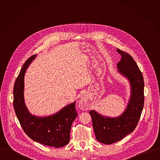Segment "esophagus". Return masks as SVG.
Returning <instances> with one entry per match:
<instances>
[{"mask_svg":"<svg viewBox=\"0 0 160 160\" xmlns=\"http://www.w3.org/2000/svg\"><path fill=\"white\" fill-rule=\"evenodd\" d=\"M79 106L82 110H88L89 108V105L88 104V98L85 95H83L79 102Z\"/></svg>","mask_w":160,"mask_h":160,"instance_id":"34e87169","label":"esophagus"}]
</instances>
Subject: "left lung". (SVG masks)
<instances>
[{
    "label": "left lung",
    "mask_w": 160,
    "mask_h": 160,
    "mask_svg": "<svg viewBox=\"0 0 160 160\" xmlns=\"http://www.w3.org/2000/svg\"><path fill=\"white\" fill-rule=\"evenodd\" d=\"M116 50L121 56L117 64L118 72L128 79L131 86L128 106L123 113L116 118L104 116L95 110L89 112L97 140L107 145L121 140L135 129L144 104V81L140 70L129 53Z\"/></svg>",
    "instance_id": "8db88e82"
}]
</instances>
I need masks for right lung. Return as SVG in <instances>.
I'll return each instance as SVG.
<instances>
[{
  "label": "right lung",
  "mask_w": 160,
  "mask_h": 160,
  "mask_svg": "<svg viewBox=\"0 0 160 160\" xmlns=\"http://www.w3.org/2000/svg\"><path fill=\"white\" fill-rule=\"evenodd\" d=\"M34 55L23 65L13 88V107L23 131L35 142L56 148L62 147L69 142L70 131L78 116L76 102L67 105L55 114L39 117L31 114L24 102V74L29 64L36 58Z\"/></svg>",
  "instance_id": "obj_1"
}]
</instances>
